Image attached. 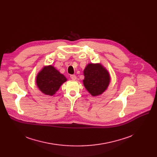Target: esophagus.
<instances>
[{
	"label": "esophagus",
	"mask_w": 157,
	"mask_h": 157,
	"mask_svg": "<svg viewBox=\"0 0 157 157\" xmlns=\"http://www.w3.org/2000/svg\"><path fill=\"white\" fill-rule=\"evenodd\" d=\"M71 78L72 80H76V75H71Z\"/></svg>",
	"instance_id": "obj_1"
}]
</instances>
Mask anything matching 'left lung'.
Returning <instances> with one entry per match:
<instances>
[{
    "instance_id": "8db88e82",
    "label": "left lung",
    "mask_w": 157,
    "mask_h": 157,
    "mask_svg": "<svg viewBox=\"0 0 157 157\" xmlns=\"http://www.w3.org/2000/svg\"><path fill=\"white\" fill-rule=\"evenodd\" d=\"M83 85L94 97L102 94L111 81L109 72L101 63H88L83 71Z\"/></svg>"
}]
</instances>
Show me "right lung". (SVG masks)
Masks as SVG:
<instances>
[{
  "mask_svg": "<svg viewBox=\"0 0 157 157\" xmlns=\"http://www.w3.org/2000/svg\"><path fill=\"white\" fill-rule=\"evenodd\" d=\"M67 80L63 74L56 69L52 65H49L44 66L37 73L36 83L43 94L53 96Z\"/></svg>",
  "mask_w": 157,
  "mask_h": 157,
  "instance_id": "add662e5",
  "label": "right lung"
}]
</instances>
